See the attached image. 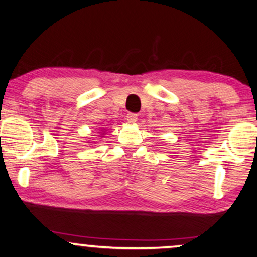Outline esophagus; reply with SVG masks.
Listing matches in <instances>:
<instances>
[{
    "mask_svg": "<svg viewBox=\"0 0 257 257\" xmlns=\"http://www.w3.org/2000/svg\"><path fill=\"white\" fill-rule=\"evenodd\" d=\"M126 121L129 123H135L138 121V113H133V112L126 113Z\"/></svg>",
    "mask_w": 257,
    "mask_h": 257,
    "instance_id": "obj_1",
    "label": "esophagus"
}]
</instances>
